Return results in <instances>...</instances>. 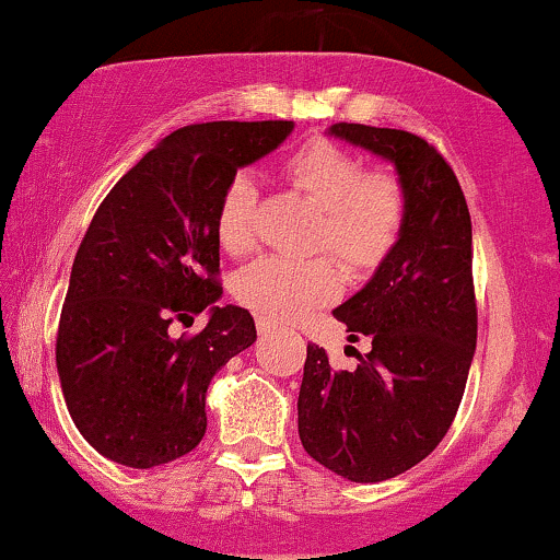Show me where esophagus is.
I'll use <instances>...</instances> for the list:
<instances>
[{"instance_id":"obj_1","label":"esophagus","mask_w":560,"mask_h":560,"mask_svg":"<svg viewBox=\"0 0 560 560\" xmlns=\"http://www.w3.org/2000/svg\"><path fill=\"white\" fill-rule=\"evenodd\" d=\"M276 331V323H271L268 318H258V334L260 336H268Z\"/></svg>"}]
</instances>
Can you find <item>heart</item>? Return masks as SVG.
Listing matches in <instances>:
<instances>
[{
  "label": "heart",
  "instance_id": "heart-1",
  "mask_svg": "<svg viewBox=\"0 0 560 560\" xmlns=\"http://www.w3.org/2000/svg\"><path fill=\"white\" fill-rule=\"evenodd\" d=\"M289 185L318 208L315 250H328L354 271L378 266L399 240L407 219V190L390 172H368L365 161L331 140H307L284 159ZM253 174L237 172L226 182L215 208V237L234 258L255 245ZM339 292V271L326 255L255 260L237 276L234 294L245 307L271 323L298 320Z\"/></svg>",
  "mask_w": 560,
  "mask_h": 560
}]
</instances>
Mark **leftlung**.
Masks as SVG:
<instances>
[{
  "label": "left lung",
  "instance_id": "8db88e82",
  "mask_svg": "<svg viewBox=\"0 0 560 560\" xmlns=\"http://www.w3.org/2000/svg\"><path fill=\"white\" fill-rule=\"evenodd\" d=\"M331 135L396 166L407 219L373 279L334 310L370 352L336 370L326 349L307 345L298 425L323 467L381 482L425 459L462 404L477 345L472 219L454 170L420 135L349 122Z\"/></svg>",
  "mask_w": 560,
  "mask_h": 560
}]
</instances>
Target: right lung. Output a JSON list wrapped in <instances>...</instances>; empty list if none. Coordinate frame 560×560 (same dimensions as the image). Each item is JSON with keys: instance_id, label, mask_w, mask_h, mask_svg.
<instances>
[{"instance_id": "obj_1", "label": "right lung", "mask_w": 560, "mask_h": 560, "mask_svg": "<svg viewBox=\"0 0 560 560\" xmlns=\"http://www.w3.org/2000/svg\"><path fill=\"white\" fill-rule=\"evenodd\" d=\"M292 127H179L98 206L72 262L57 370L72 422L106 459L151 469L203 441L208 383L258 339L245 307L215 305V208L240 166L271 153ZM206 306L203 332L171 336L174 319Z\"/></svg>"}]
</instances>
